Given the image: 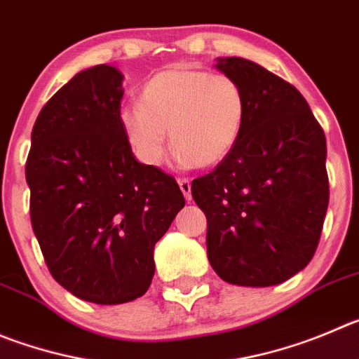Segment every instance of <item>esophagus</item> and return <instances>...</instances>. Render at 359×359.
Wrapping results in <instances>:
<instances>
[{"label":"esophagus","mask_w":359,"mask_h":359,"mask_svg":"<svg viewBox=\"0 0 359 359\" xmlns=\"http://www.w3.org/2000/svg\"><path fill=\"white\" fill-rule=\"evenodd\" d=\"M179 187L180 191H182L184 198L187 200V202H191V182L187 179H179Z\"/></svg>","instance_id":"obj_1"}]
</instances>
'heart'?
Wrapping results in <instances>:
<instances>
[{"instance_id": "b5f03b06", "label": "heart", "mask_w": 359, "mask_h": 359, "mask_svg": "<svg viewBox=\"0 0 359 359\" xmlns=\"http://www.w3.org/2000/svg\"><path fill=\"white\" fill-rule=\"evenodd\" d=\"M248 99L226 74L173 65L143 85L140 106L120 109L118 122L140 163L161 166L168 152V130L180 166H214L232 154L243 136Z\"/></svg>"}]
</instances>
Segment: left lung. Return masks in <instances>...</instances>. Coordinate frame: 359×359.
I'll return each instance as SVG.
<instances>
[{
    "label": "left lung",
    "instance_id": "8db88e82",
    "mask_svg": "<svg viewBox=\"0 0 359 359\" xmlns=\"http://www.w3.org/2000/svg\"><path fill=\"white\" fill-rule=\"evenodd\" d=\"M241 83L248 118L236 149L191 184L221 280L271 287L308 266L330 202L326 136L290 83L246 58H217Z\"/></svg>",
    "mask_w": 359,
    "mask_h": 359
}]
</instances>
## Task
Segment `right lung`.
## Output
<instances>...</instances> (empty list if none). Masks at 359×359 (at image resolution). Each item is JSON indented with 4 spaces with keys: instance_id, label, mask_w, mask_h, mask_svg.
Instances as JSON below:
<instances>
[{
    "instance_id": "1",
    "label": "right lung",
    "mask_w": 359,
    "mask_h": 359,
    "mask_svg": "<svg viewBox=\"0 0 359 359\" xmlns=\"http://www.w3.org/2000/svg\"><path fill=\"white\" fill-rule=\"evenodd\" d=\"M123 76L78 72L43 106L26 161L32 226L53 278L95 304L142 297L154 246L186 200L175 179L134 159L120 129Z\"/></svg>"
}]
</instances>
